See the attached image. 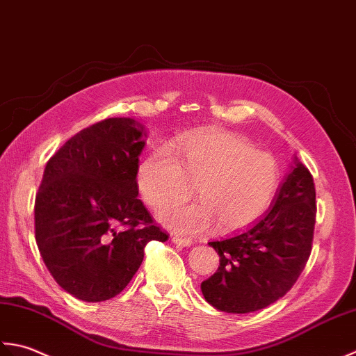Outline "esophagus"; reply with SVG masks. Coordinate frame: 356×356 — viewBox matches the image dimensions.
<instances>
[{"label":"esophagus","instance_id":"obj_1","mask_svg":"<svg viewBox=\"0 0 356 356\" xmlns=\"http://www.w3.org/2000/svg\"><path fill=\"white\" fill-rule=\"evenodd\" d=\"M172 241L175 243L177 245H183V248H188V245H192V239L178 236V235H173V236H172Z\"/></svg>","mask_w":356,"mask_h":356}]
</instances>
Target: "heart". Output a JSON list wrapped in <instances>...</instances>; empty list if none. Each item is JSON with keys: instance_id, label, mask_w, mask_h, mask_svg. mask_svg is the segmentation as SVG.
Masks as SVG:
<instances>
[{"instance_id": "1", "label": "heart", "mask_w": 356, "mask_h": 356, "mask_svg": "<svg viewBox=\"0 0 356 356\" xmlns=\"http://www.w3.org/2000/svg\"><path fill=\"white\" fill-rule=\"evenodd\" d=\"M281 165L272 154L229 132L191 134L156 149L136 169L143 201L161 212L187 198L197 184L200 201L178 204L161 216L165 227L198 235L218 224L221 230L245 229L263 216L277 197Z\"/></svg>"}]
</instances>
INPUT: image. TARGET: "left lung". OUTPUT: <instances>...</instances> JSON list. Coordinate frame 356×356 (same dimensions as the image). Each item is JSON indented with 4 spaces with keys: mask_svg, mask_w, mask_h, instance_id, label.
I'll list each match as a JSON object with an SVG mask.
<instances>
[{
    "mask_svg": "<svg viewBox=\"0 0 356 356\" xmlns=\"http://www.w3.org/2000/svg\"><path fill=\"white\" fill-rule=\"evenodd\" d=\"M315 216L314 178L295 156L264 218L234 236L209 243L218 252L220 266L201 282L206 301L227 314H249L278 301L306 267Z\"/></svg>",
    "mask_w": 356,
    "mask_h": 356,
    "instance_id": "left-lung-1",
    "label": "left lung"
}]
</instances>
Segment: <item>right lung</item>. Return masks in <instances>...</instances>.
<instances>
[{
  "label": "right lung",
  "instance_id": "add662e5",
  "mask_svg": "<svg viewBox=\"0 0 356 356\" xmlns=\"http://www.w3.org/2000/svg\"><path fill=\"white\" fill-rule=\"evenodd\" d=\"M147 136L134 118L83 129L49 159L35 200V238L54 280L99 302L124 289L152 239L168 241L138 200L136 169Z\"/></svg>",
  "mask_w": 356,
  "mask_h": 356
}]
</instances>
